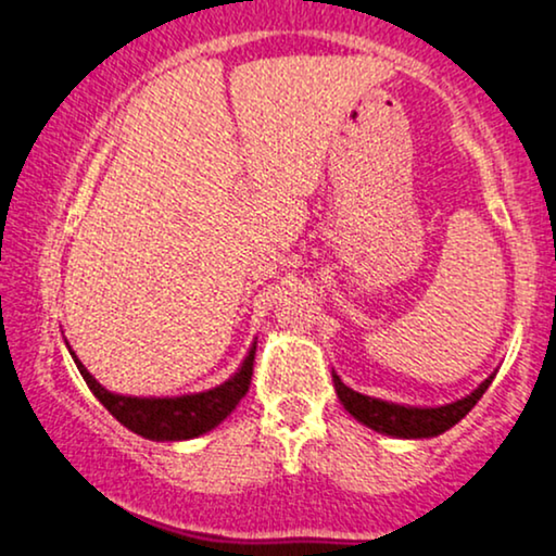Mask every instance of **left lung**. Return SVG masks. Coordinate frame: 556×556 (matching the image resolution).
Wrapping results in <instances>:
<instances>
[{
	"label": "left lung",
	"instance_id": "8db88e82",
	"mask_svg": "<svg viewBox=\"0 0 556 556\" xmlns=\"http://www.w3.org/2000/svg\"><path fill=\"white\" fill-rule=\"evenodd\" d=\"M492 378L494 376L486 378L471 396L438 406V409H417V406H399L380 399L363 396V393L346 388L337 372H333V388H337V396L344 404V409L363 425L372 427L376 432L393 434V438H434V434L458 425L477 406V401L490 388Z\"/></svg>",
	"mask_w": 556,
	"mask_h": 556
}]
</instances>
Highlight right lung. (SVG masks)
<instances>
[{
  "instance_id": "obj_1",
  "label": "right lung",
  "mask_w": 556,
  "mask_h": 556,
  "mask_svg": "<svg viewBox=\"0 0 556 556\" xmlns=\"http://www.w3.org/2000/svg\"><path fill=\"white\" fill-rule=\"evenodd\" d=\"M253 354L256 346L249 352L245 363L227 383L212 388L204 393H191V396L178 399H134L118 396V393L105 391L96 378L87 372V367L77 363L79 376L85 378L87 388L96 393L100 404L109 409L113 417L131 432L142 434L147 440H189L199 434L210 432L238 406V401L249 393L251 376H253Z\"/></svg>"
}]
</instances>
